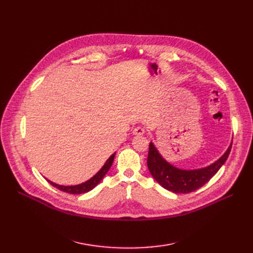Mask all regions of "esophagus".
Returning <instances> with one entry per match:
<instances>
[{"label": "esophagus", "instance_id": "34e87169", "mask_svg": "<svg viewBox=\"0 0 253 253\" xmlns=\"http://www.w3.org/2000/svg\"><path fill=\"white\" fill-rule=\"evenodd\" d=\"M144 133V129L142 127H136L133 130V134L134 135H142Z\"/></svg>", "mask_w": 253, "mask_h": 253}]
</instances>
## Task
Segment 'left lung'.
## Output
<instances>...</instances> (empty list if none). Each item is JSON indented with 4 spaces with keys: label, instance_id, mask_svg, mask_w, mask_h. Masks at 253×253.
I'll list each match as a JSON object with an SVG mask.
<instances>
[{
    "label": "left lung",
    "instance_id": "8db88e82",
    "mask_svg": "<svg viewBox=\"0 0 253 253\" xmlns=\"http://www.w3.org/2000/svg\"><path fill=\"white\" fill-rule=\"evenodd\" d=\"M232 148H229L210 165L197 169H181L166 161L151 141L148 156V168L152 176L164 189L175 194H188L201 188L213 177L220 167L227 161Z\"/></svg>",
    "mask_w": 253,
    "mask_h": 253
}]
</instances>
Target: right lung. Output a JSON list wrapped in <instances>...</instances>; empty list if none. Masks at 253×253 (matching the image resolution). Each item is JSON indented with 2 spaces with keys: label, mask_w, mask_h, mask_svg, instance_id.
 <instances>
[{
  "label": "right lung",
  "mask_w": 253,
  "mask_h": 253,
  "mask_svg": "<svg viewBox=\"0 0 253 253\" xmlns=\"http://www.w3.org/2000/svg\"><path fill=\"white\" fill-rule=\"evenodd\" d=\"M115 155L116 153H114L108 160H106V162L104 163V165L99 169V171L97 172V173L95 175H93L90 179L86 180L85 182H82L80 184H76V185H60V184H57L55 182H53L51 180H48V182L53 185V187L62 191V192H65V193H69V194H73V195H80V194H84V193H87L91 190L94 189L96 185L103 179L104 175L108 173V171L110 170L113 162H114V159H115Z\"/></svg>",
  "instance_id": "obj_1"
}]
</instances>
